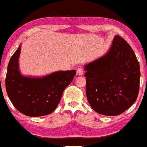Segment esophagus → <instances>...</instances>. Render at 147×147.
Segmentation results:
<instances>
[{
  "mask_svg": "<svg viewBox=\"0 0 147 147\" xmlns=\"http://www.w3.org/2000/svg\"><path fill=\"white\" fill-rule=\"evenodd\" d=\"M77 72H78V75H82L84 74V68L82 67H78L77 69Z\"/></svg>",
  "mask_w": 147,
  "mask_h": 147,
  "instance_id": "34e87169",
  "label": "esophagus"
}]
</instances>
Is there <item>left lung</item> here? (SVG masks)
I'll use <instances>...</instances> for the list:
<instances>
[{
  "instance_id": "left-lung-1",
  "label": "left lung",
  "mask_w": 147,
  "mask_h": 147,
  "mask_svg": "<svg viewBox=\"0 0 147 147\" xmlns=\"http://www.w3.org/2000/svg\"><path fill=\"white\" fill-rule=\"evenodd\" d=\"M86 94L96 112L115 116L127 110L137 100L140 89V63L127 42L116 35L104 56L89 63Z\"/></svg>"
}]
</instances>
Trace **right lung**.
Wrapping results in <instances>:
<instances>
[{
  "mask_svg": "<svg viewBox=\"0 0 147 147\" xmlns=\"http://www.w3.org/2000/svg\"><path fill=\"white\" fill-rule=\"evenodd\" d=\"M20 53V46L12 55L7 66L5 88L9 98L15 109L25 115L38 117L51 113L76 71H58L42 78L24 77L18 67Z\"/></svg>",
  "mask_w": 147,
  "mask_h": 147,
  "instance_id": "obj_1",
  "label": "right lung"
}]
</instances>
